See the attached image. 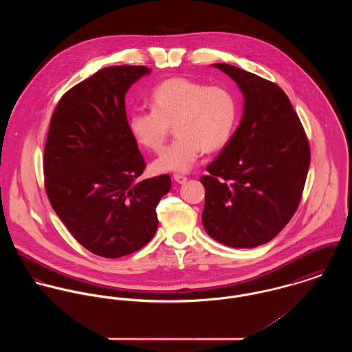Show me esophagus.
I'll use <instances>...</instances> for the list:
<instances>
[{"instance_id": "34e87169", "label": "esophagus", "mask_w": 352, "mask_h": 352, "mask_svg": "<svg viewBox=\"0 0 352 352\" xmlns=\"http://www.w3.org/2000/svg\"><path fill=\"white\" fill-rule=\"evenodd\" d=\"M173 179H175V182H177L179 184H184V183L188 180L187 176L180 175V173H175V175H173Z\"/></svg>"}]
</instances>
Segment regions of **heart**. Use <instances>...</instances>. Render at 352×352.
<instances>
[{"label":"heart","instance_id":"obj_1","mask_svg":"<svg viewBox=\"0 0 352 352\" xmlns=\"http://www.w3.org/2000/svg\"><path fill=\"white\" fill-rule=\"evenodd\" d=\"M151 109L129 115L133 138L158 153L173 124L176 138L154 161L160 172H187L201 151L222 149L232 138L240 116L237 95L225 85H207L175 77L160 82L151 94Z\"/></svg>","mask_w":352,"mask_h":352}]
</instances>
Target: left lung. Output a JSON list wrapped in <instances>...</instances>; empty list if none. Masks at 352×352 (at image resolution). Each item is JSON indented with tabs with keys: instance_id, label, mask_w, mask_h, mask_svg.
I'll return each mask as SVG.
<instances>
[{
	"instance_id": "1",
	"label": "left lung",
	"mask_w": 352,
	"mask_h": 352,
	"mask_svg": "<svg viewBox=\"0 0 352 352\" xmlns=\"http://www.w3.org/2000/svg\"><path fill=\"white\" fill-rule=\"evenodd\" d=\"M214 67L236 81L244 95L240 126L201 176L203 228L233 248L271 241L301 201L310 149L287 95L274 82L228 63Z\"/></svg>"
}]
</instances>
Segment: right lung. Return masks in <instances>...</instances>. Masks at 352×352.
Returning <instances> with one entry per match:
<instances>
[{
    "mask_svg": "<svg viewBox=\"0 0 352 352\" xmlns=\"http://www.w3.org/2000/svg\"><path fill=\"white\" fill-rule=\"evenodd\" d=\"M151 70L108 66L58 102L45 146V187L51 206L88 251L116 258L145 247L155 234V207L170 177H138L146 162L129 131L124 98Z\"/></svg>",
    "mask_w": 352,
    "mask_h": 352,
    "instance_id": "obj_1",
    "label": "right lung"
}]
</instances>
